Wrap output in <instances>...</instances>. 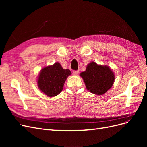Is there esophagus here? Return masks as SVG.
I'll return each mask as SVG.
<instances>
[{
  "label": "esophagus",
  "mask_w": 147,
  "mask_h": 147,
  "mask_svg": "<svg viewBox=\"0 0 147 147\" xmlns=\"http://www.w3.org/2000/svg\"><path fill=\"white\" fill-rule=\"evenodd\" d=\"M72 73L74 75H78V74L79 73V71L78 70H74Z\"/></svg>",
  "instance_id": "1"
}]
</instances>
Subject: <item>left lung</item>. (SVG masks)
I'll return each instance as SVG.
<instances>
[{"label": "left lung", "instance_id": "8db88e82", "mask_svg": "<svg viewBox=\"0 0 147 147\" xmlns=\"http://www.w3.org/2000/svg\"><path fill=\"white\" fill-rule=\"evenodd\" d=\"M87 90L97 95H102L112 88L115 75L107 65H97L91 62L84 72L80 74Z\"/></svg>", "mask_w": 147, "mask_h": 147}]
</instances>
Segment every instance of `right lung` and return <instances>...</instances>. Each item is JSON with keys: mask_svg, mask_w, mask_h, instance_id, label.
<instances>
[{"mask_svg": "<svg viewBox=\"0 0 147 147\" xmlns=\"http://www.w3.org/2000/svg\"><path fill=\"white\" fill-rule=\"evenodd\" d=\"M70 75V70L64 69L59 63H55L41 70L37 80L38 86L48 97H54L63 90L66 79Z\"/></svg>", "mask_w": 147, "mask_h": 147, "instance_id": "add662e5", "label": "right lung"}]
</instances>
